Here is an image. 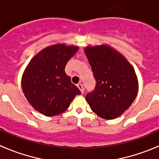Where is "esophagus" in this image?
I'll return each instance as SVG.
<instances>
[{
  "instance_id": "1",
  "label": "esophagus",
  "mask_w": 159,
  "mask_h": 159,
  "mask_svg": "<svg viewBox=\"0 0 159 159\" xmlns=\"http://www.w3.org/2000/svg\"><path fill=\"white\" fill-rule=\"evenodd\" d=\"M77 87H78V88L80 90L81 93L84 94V86H83L82 84H77Z\"/></svg>"
}]
</instances>
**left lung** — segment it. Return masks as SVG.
I'll list each match as a JSON object with an SVG mask.
<instances>
[{
  "label": "left lung",
  "instance_id": "obj_1",
  "mask_svg": "<svg viewBox=\"0 0 159 159\" xmlns=\"http://www.w3.org/2000/svg\"><path fill=\"white\" fill-rule=\"evenodd\" d=\"M96 86L85 99L92 111L105 119L119 117L137 96L139 82L134 68L120 52L108 44L84 48Z\"/></svg>",
  "mask_w": 159,
  "mask_h": 159
}]
</instances>
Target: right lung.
<instances>
[{"label":"right lung","mask_w":159,"mask_h":159,"mask_svg":"<svg viewBox=\"0 0 159 159\" xmlns=\"http://www.w3.org/2000/svg\"><path fill=\"white\" fill-rule=\"evenodd\" d=\"M79 47L56 43L48 46L35 56L25 68L21 88L31 106L45 116H58L67 110L78 88L64 71L67 61Z\"/></svg>","instance_id":"1"}]
</instances>
